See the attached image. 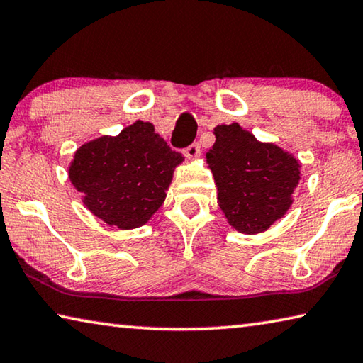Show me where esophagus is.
Instances as JSON below:
<instances>
[{"mask_svg":"<svg viewBox=\"0 0 363 363\" xmlns=\"http://www.w3.org/2000/svg\"><path fill=\"white\" fill-rule=\"evenodd\" d=\"M200 153H201V150H200V145L199 144H192V145H189L186 150H184V155H186V158H189V160H195V158H199L200 157Z\"/></svg>","mask_w":363,"mask_h":363,"instance_id":"34e87169","label":"esophagus"}]
</instances>
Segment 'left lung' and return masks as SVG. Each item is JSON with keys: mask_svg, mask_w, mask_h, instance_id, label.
Instances as JSON below:
<instances>
[{"mask_svg": "<svg viewBox=\"0 0 363 363\" xmlns=\"http://www.w3.org/2000/svg\"><path fill=\"white\" fill-rule=\"evenodd\" d=\"M206 153L218 187V205L233 229L261 233L293 205L301 163L272 143H261L238 123L214 128Z\"/></svg>", "mask_w": 363, "mask_h": 363, "instance_id": "1", "label": "left lung"}]
</instances>
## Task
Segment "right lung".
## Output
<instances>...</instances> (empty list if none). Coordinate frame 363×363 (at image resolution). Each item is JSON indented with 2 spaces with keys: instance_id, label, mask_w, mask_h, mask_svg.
<instances>
[{
  "instance_id": "add662e5",
  "label": "right lung",
  "mask_w": 363,
  "mask_h": 363,
  "mask_svg": "<svg viewBox=\"0 0 363 363\" xmlns=\"http://www.w3.org/2000/svg\"><path fill=\"white\" fill-rule=\"evenodd\" d=\"M182 160L152 123L138 120L118 136H101L77 149L69 177L96 218L130 230L163 205Z\"/></svg>"
}]
</instances>
